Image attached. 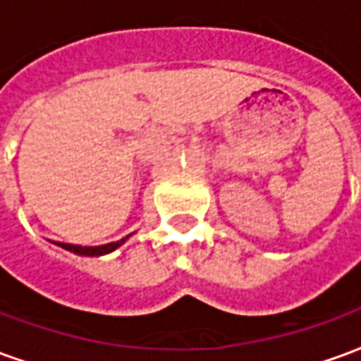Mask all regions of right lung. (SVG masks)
Listing matches in <instances>:
<instances>
[{
  "label": "right lung",
  "instance_id": "obj_1",
  "mask_svg": "<svg viewBox=\"0 0 361 361\" xmlns=\"http://www.w3.org/2000/svg\"><path fill=\"white\" fill-rule=\"evenodd\" d=\"M133 234L126 235V238H121L118 242H111V243H104V245H94V247H82V245H73V243H61V242H54L59 247H63V250L71 251L75 255H82V257H100V255H106V253H111V251H116L119 245H123V243L129 240Z\"/></svg>",
  "mask_w": 361,
  "mask_h": 361
}]
</instances>
